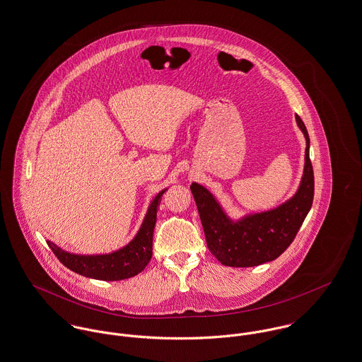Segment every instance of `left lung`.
Instances as JSON below:
<instances>
[{
  "label": "left lung",
  "instance_id": "left-lung-1",
  "mask_svg": "<svg viewBox=\"0 0 362 362\" xmlns=\"http://www.w3.org/2000/svg\"><path fill=\"white\" fill-rule=\"evenodd\" d=\"M296 122L305 137V162L296 194L279 206L230 219L221 204L199 183L190 190L197 204L205 240L212 255L226 267L247 268L276 259L294 240L314 200V170L310 160V137L304 122Z\"/></svg>",
  "mask_w": 362,
  "mask_h": 362
}]
</instances>
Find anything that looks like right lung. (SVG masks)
Here are the masks:
<instances>
[{"label":"right lung","mask_w":362,"mask_h":362,"mask_svg":"<svg viewBox=\"0 0 362 362\" xmlns=\"http://www.w3.org/2000/svg\"><path fill=\"white\" fill-rule=\"evenodd\" d=\"M165 192L166 189L151 201L134 239L118 251L101 255H79L66 252L52 241L48 240L47 244L68 269L81 276L107 281L133 278L147 267L153 257V235L157 222V211Z\"/></svg>","instance_id":"obj_1"}]
</instances>
